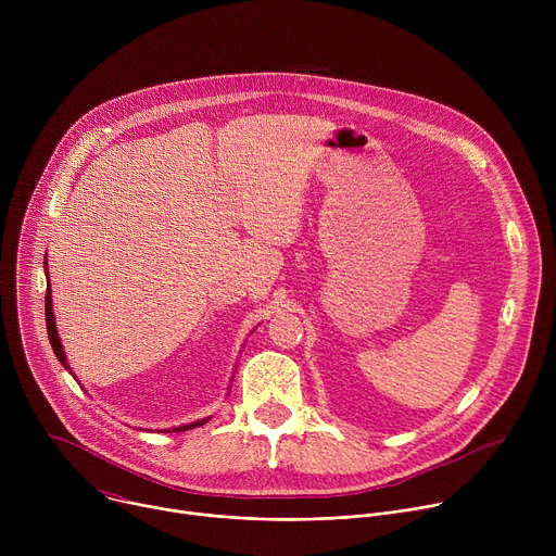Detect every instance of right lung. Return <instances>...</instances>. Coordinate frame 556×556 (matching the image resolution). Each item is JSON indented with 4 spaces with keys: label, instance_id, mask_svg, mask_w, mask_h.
<instances>
[{
    "label": "right lung",
    "instance_id": "right-lung-1",
    "mask_svg": "<svg viewBox=\"0 0 556 556\" xmlns=\"http://www.w3.org/2000/svg\"><path fill=\"white\" fill-rule=\"evenodd\" d=\"M43 268H46V279H48V292H46V328H48V339H50V345L59 358V363L72 374V367L67 365V358H65V352H63V345H61V339H59V330H56V324H54V312H52V294H50V277H48V262L43 260ZM76 378V376H74ZM208 418H202V420H195V422H189V425H180V427H174L172 431H189L193 427H202L206 425Z\"/></svg>",
    "mask_w": 556,
    "mask_h": 556
}]
</instances>
